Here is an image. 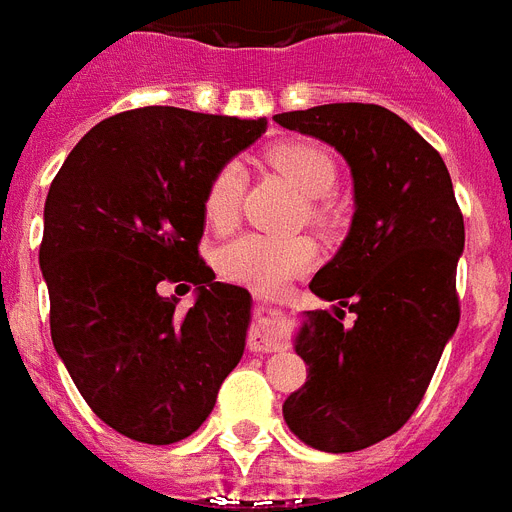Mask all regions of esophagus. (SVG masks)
<instances>
[{"instance_id":"34e87169","label":"esophagus","mask_w":512,"mask_h":512,"mask_svg":"<svg viewBox=\"0 0 512 512\" xmlns=\"http://www.w3.org/2000/svg\"><path fill=\"white\" fill-rule=\"evenodd\" d=\"M257 321L249 334V350L255 352H276L284 350V336H281V313L268 302L255 305Z\"/></svg>"}]
</instances>
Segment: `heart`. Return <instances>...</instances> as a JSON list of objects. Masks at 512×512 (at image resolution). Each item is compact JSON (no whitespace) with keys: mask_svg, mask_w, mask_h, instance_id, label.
I'll use <instances>...</instances> for the list:
<instances>
[{"mask_svg":"<svg viewBox=\"0 0 512 512\" xmlns=\"http://www.w3.org/2000/svg\"><path fill=\"white\" fill-rule=\"evenodd\" d=\"M270 160L284 176L294 181L305 197L323 199L336 184V165L326 149L310 141H286L270 152ZM244 194L242 162H226L215 173L205 194V218L213 228H231L239 218ZM315 263V247L302 236L242 234L220 249L218 265L223 276L252 286L257 292H281L294 276Z\"/></svg>","mask_w":512,"mask_h":512,"instance_id":"1","label":"heart"}]
</instances>
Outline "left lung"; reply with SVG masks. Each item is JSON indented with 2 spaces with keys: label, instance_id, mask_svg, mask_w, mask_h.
Listing matches in <instances>:
<instances>
[{
  "label": "left lung",
  "instance_id": "obj_1",
  "mask_svg": "<svg viewBox=\"0 0 512 512\" xmlns=\"http://www.w3.org/2000/svg\"><path fill=\"white\" fill-rule=\"evenodd\" d=\"M273 120L334 147L355 199L342 247L310 284L334 313H302L294 350L307 381L286 397L284 421L315 450H365L415 413L458 328L463 215L439 152L392 110L342 102Z\"/></svg>",
  "mask_w": 512,
  "mask_h": 512
}]
</instances>
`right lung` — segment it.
<instances>
[{
	"label": "right lung",
	"instance_id": "add662e5",
	"mask_svg": "<svg viewBox=\"0 0 512 512\" xmlns=\"http://www.w3.org/2000/svg\"><path fill=\"white\" fill-rule=\"evenodd\" d=\"M268 120L139 107L78 141L44 202L41 276L60 360L118 434L173 444L213 413L242 360L252 297L199 260L205 194ZM162 280L198 286L177 310Z\"/></svg>",
	"mask_w": 512,
	"mask_h": 512
}]
</instances>
